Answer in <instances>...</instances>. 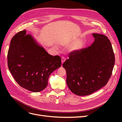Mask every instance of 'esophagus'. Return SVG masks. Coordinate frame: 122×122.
Instances as JSON below:
<instances>
[{
	"mask_svg": "<svg viewBox=\"0 0 122 122\" xmlns=\"http://www.w3.org/2000/svg\"><path fill=\"white\" fill-rule=\"evenodd\" d=\"M65 61H66V58L64 56H62V57H61V63L63 64Z\"/></svg>",
	"mask_w": 122,
	"mask_h": 122,
	"instance_id": "esophagus-1",
	"label": "esophagus"
}]
</instances>
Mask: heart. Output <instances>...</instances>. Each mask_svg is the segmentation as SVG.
<instances>
[{
    "label": "heart",
    "instance_id": "heart-1",
    "mask_svg": "<svg viewBox=\"0 0 122 122\" xmlns=\"http://www.w3.org/2000/svg\"><path fill=\"white\" fill-rule=\"evenodd\" d=\"M84 46V43L81 41H79L75 43L72 46V49L74 50H78L81 48H82Z\"/></svg>",
    "mask_w": 122,
    "mask_h": 122
}]
</instances>
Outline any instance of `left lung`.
<instances>
[{
	"label": "left lung",
	"instance_id": "1",
	"mask_svg": "<svg viewBox=\"0 0 122 122\" xmlns=\"http://www.w3.org/2000/svg\"><path fill=\"white\" fill-rule=\"evenodd\" d=\"M92 45L69 54L62 65L66 82L72 93L86 96L105 86L112 76L115 57L109 40L105 35L93 34Z\"/></svg>",
	"mask_w": 122,
	"mask_h": 122
}]
</instances>
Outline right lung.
Returning a JSON list of instances; mask_svg holds the SVG:
<instances>
[{
    "label": "right lung",
    "mask_w": 122,
    "mask_h": 122,
    "mask_svg": "<svg viewBox=\"0 0 122 122\" xmlns=\"http://www.w3.org/2000/svg\"><path fill=\"white\" fill-rule=\"evenodd\" d=\"M26 31L18 32L11 40L8 53V65L20 86L39 92L47 86L50 74L60 68L61 60L52 56L39 46Z\"/></svg>",
    "instance_id": "right-lung-1"
}]
</instances>
